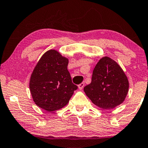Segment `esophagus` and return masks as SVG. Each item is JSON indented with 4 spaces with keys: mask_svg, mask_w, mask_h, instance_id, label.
<instances>
[{
    "mask_svg": "<svg viewBox=\"0 0 148 148\" xmlns=\"http://www.w3.org/2000/svg\"><path fill=\"white\" fill-rule=\"evenodd\" d=\"M84 86H85V83H81V84L79 85V88L80 90H82V89L84 88Z\"/></svg>",
    "mask_w": 148,
    "mask_h": 148,
    "instance_id": "obj_1",
    "label": "esophagus"
}]
</instances>
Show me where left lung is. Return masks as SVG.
Masks as SVG:
<instances>
[{
    "label": "left lung",
    "mask_w": 148,
    "mask_h": 148,
    "mask_svg": "<svg viewBox=\"0 0 148 148\" xmlns=\"http://www.w3.org/2000/svg\"><path fill=\"white\" fill-rule=\"evenodd\" d=\"M129 82L123 69L114 60L103 57L94 67L92 82L84 92L94 104L103 109H112L123 102Z\"/></svg>",
    "instance_id": "obj_1"
}]
</instances>
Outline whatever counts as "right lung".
<instances>
[{
  "label": "right lung",
  "mask_w": 148,
  "mask_h": 148,
  "mask_svg": "<svg viewBox=\"0 0 148 148\" xmlns=\"http://www.w3.org/2000/svg\"><path fill=\"white\" fill-rule=\"evenodd\" d=\"M68 59L54 49L39 60L29 81L33 100L38 107L51 112L63 108L77 90L67 70Z\"/></svg>",
  "instance_id": "add662e5"
}]
</instances>
